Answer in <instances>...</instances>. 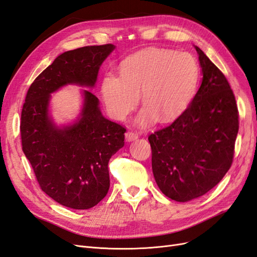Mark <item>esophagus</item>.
I'll list each match as a JSON object with an SVG mask.
<instances>
[{
  "label": "esophagus",
  "mask_w": 257,
  "mask_h": 257,
  "mask_svg": "<svg viewBox=\"0 0 257 257\" xmlns=\"http://www.w3.org/2000/svg\"><path fill=\"white\" fill-rule=\"evenodd\" d=\"M137 138H138V134L134 133V132H127L125 134L126 142H133V141H136Z\"/></svg>",
  "instance_id": "obj_1"
}]
</instances>
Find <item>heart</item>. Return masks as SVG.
<instances>
[{
    "instance_id": "obj_1",
    "label": "heart",
    "mask_w": 257,
    "mask_h": 257,
    "mask_svg": "<svg viewBox=\"0 0 257 257\" xmlns=\"http://www.w3.org/2000/svg\"><path fill=\"white\" fill-rule=\"evenodd\" d=\"M121 74L108 72L102 81L104 104L114 119L123 120L142 98L145 106L136 116L141 126L160 119L167 123L188 109L195 96L199 68L189 52L150 48L130 56Z\"/></svg>"
}]
</instances>
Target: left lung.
<instances>
[{"label":"left lung","instance_id":"left-lung-1","mask_svg":"<svg viewBox=\"0 0 257 257\" xmlns=\"http://www.w3.org/2000/svg\"><path fill=\"white\" fill-rule=\"evenodd\" d=\"M195 47L201 81L192 103L169 126L149 136L159 189L185 203L205 195L228 172L238 134V109L228 81Z\"/></svg>","mask_w":257,"mask_h":257}]
</instances>
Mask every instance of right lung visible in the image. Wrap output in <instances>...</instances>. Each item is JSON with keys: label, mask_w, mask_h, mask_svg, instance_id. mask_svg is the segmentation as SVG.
<instances>
[{"label": "right lung", "mask_w": 257, "mask_h": 257, "mask_svg": "<svg viewBox=\"0 0 257 257\" xmlns=\"http://www.w3.org/2000/svg\"><path fill=\"white\" fill-rule=\"evenodd\" d=\"M114 49L108 44L61 53L28 91L21 112L22 150L42 190L62 206L90 209L106 196L108 162L124 146L126 130L106 119L98 98L84 89L77 118L58 124L51 114V94L66 85L92 90Z\"/></svg>", "instance_id": "1"}]
</instances>
